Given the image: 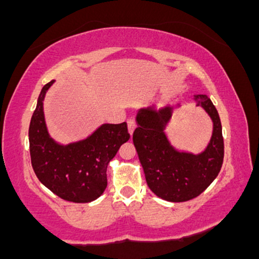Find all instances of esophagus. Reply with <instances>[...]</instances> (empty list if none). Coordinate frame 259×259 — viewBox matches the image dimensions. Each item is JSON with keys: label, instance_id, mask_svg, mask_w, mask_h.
Returning a JSON list of instances; mask_svg holds the SVG:
<instances>
[{"label": "esophagus", "instance_id": "esophagus-1", "mask_svg": "<svg viewBox=\"0 0 259 259\" xmlns=\"http://www.w3.org/2000/svg\"><path fill=\"white\" fill-rule=\"evenodd\" d=\"M135 127H136L135 120H134V119L127 120V129H129L130 135H133V133H134V130H135Z\"/></svg>", "mask_w": 259, "mask_h": 259}]
</instances>
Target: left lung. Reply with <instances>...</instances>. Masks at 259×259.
I'll use <instances>...</instances> for the list:
<instances>
[{
  "label": "left lung",
  "mask_w": 259,
  "mask_h": 259,
  "mask_svg": "<svg viewBox=\"0 0 259 259\" xmlns=\"http://www.w3.org/2000/svg\"><path fill=\"white\" fill-rule=\"evenodd\" d=\"M194 100L213 121V133L203 152H180L171 146L164 129L173 107L142 108L136 115L138 127L133 141L144 168L147 185L154 195L169 202H185L201 195L221 171L224 158V140L218 111L206 95Z\"/></svg>",
  "instance_id": "left-lung-1"
}]
</instances>
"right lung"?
Instances as JSON below:
<instances>
[{
	"mask_svg": "<svg viewBox=\"0 0 259 259\" xmlns=\"http://www.w3.org/2000/svg\"><path fill=\"white\" fill-rule=\"evenodd\" d=\"M53 80L40 92L29 126L31 165L37 179L58 197L75 203L99 198L107 187V165L130 139L126 123L103 124L88 139L59 145L47 132L44 99Z\"/></svg>",
	"mask_w": 259,
	"mask_h": 259,
	"instance_id": "right-lung-1",
	"label": "right lung"
}]
</instances>
